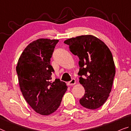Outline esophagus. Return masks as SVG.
I'll return each mask as SVG.
<instances>
[{"label":"esophagus","instance_id":"1","mask_svg":"<svg viewBox=\"0 0 131 131\" xmlns=\"http://www.w3.org/2000/svg\"><path fill=\"white\" fill-rule=\"evenodd\" d=\"M76 83V81H75V79H72L71 81L68 82H67V85H69V86H71V85H73L74 84H75Z\"/></svg>","mask_w":131,"mask_h":131}]
</instances>
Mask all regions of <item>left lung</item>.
Returning a JSON list of instances; mask_svg holds the SVG:
<instances>
[{"label": "left lung", "mask_w": 131, "mask_h": 131, "mask_svg": "<svg viewBox=\"0 0 131 131\" xmlns=\"http://www.w3.org/2000/svg\"><path fill=\"white\" fill-rule=\"evenodd\" d=\"M64 43L80 60L79 82L85 89L80 104L88 109H97L105 103L111 91L115 74L111 52L103 41L92 35L72 37Z\"/></svg>", "instance_id": "obj_1"}]
</instances>
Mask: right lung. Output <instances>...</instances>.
Instances as JSON below:
<instances>
[{
	"mask_svg": "<svg viewBox=\"0 0 131 131\" xmlns=\"http://www.w3.org/2000/svg\"><path fill=\"white\" fill-rule=\"evenodd\" d=\"M59 40L39 39L30 43L20 56L16 71L22 94L30 106L42 115L58 109L67 86L51 81L54 71L50 59Z\"/></svg>",
	"mask_w": 131,
	"mask_h": 131,
	"instance_id": "obj_1",
	"label": "right lung"
}]
</instances>
